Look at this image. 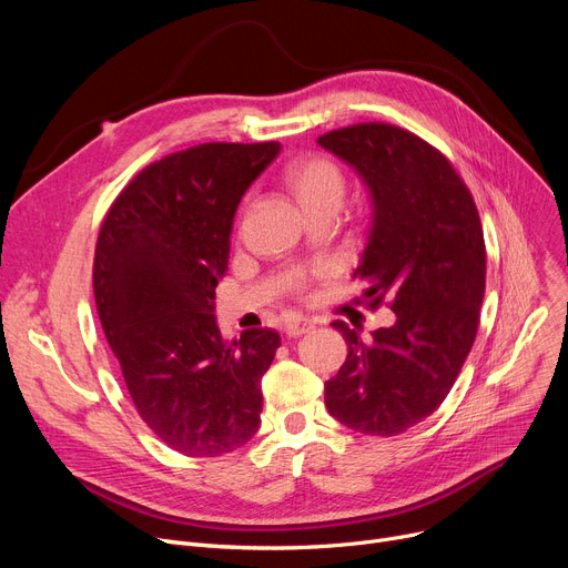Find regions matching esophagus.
Instances as JSON below:
<instances>
[{
    "label": "esophagus",
    "mask_w": 568,
    "mask_h": 568,
    "mask_svg": "<svg viewBox=\"0 0 568 568\" xmlns=\"http://www.w3.org/2000/svg\"><path fill=\"white\" fill-rule=\"evenodd\" d=\"M313 326H315L313 320H308V317H304V315H292V317L285 320V334H287L290 338H300V336L308 334V332L313 329Z\"/></svg>",
    "instance_id": "1"
}]
</instances>
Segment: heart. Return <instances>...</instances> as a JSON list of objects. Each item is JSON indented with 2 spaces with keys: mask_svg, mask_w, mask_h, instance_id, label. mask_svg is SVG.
<instances>
[{
  "mask_svg": "<svg viewBox=\"0 0 568 568\" xmlns=\"http://www.w3.org/2000/svg\"><path fill=\"white\" fill-rule=\"evenodd\" d=\"M283 184L304 212L311 216L320 209H338L345 195L343 170L326 156H300L285 165ZM313 276H324V268H317ZM311 274H296L294 290L304 292Z\"/></svg>",
  "mask_w": 568,
  "mask_h": 568,
  "instance_id": "heart-1",
  "label": "heart"
}]
</instances>
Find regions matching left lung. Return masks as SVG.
<instances>
[{
	"label": "left lung",
	"mask_w": 568,
	"mask_h": 568,
	"mask_svg": "<svg viewBox=\"0 0 568 568\" xmlns=\"http://www.w3.org/2000/svg\"><path fill=\"white\" fill-rule=\"evenodd\" d=\"M317 142L359 172L373 197L354 268L366 283L359 302L396 313L371 338L334 322L347 359L324 384V403L343 426L392 437L442 405L474 345L486 290L481 219L452 161L419 135L368 122Z\"/></svg>",
	"instance_id": "left-lung-1"
}]
</instances>
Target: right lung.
<instances>
[{"mask_svg": "<svg viewBox=\"0 0 568 568\" xmlns=\"http://www.w3.org/2000/svg\"><path fill=\"white\" fill-rule=\"evenodd\" d=\"M278 142H206L138 172L103 219L94 296L142 422L170 449L214 458L260 428V382L281 336L225 341L214 300L239 202Z\"/></svg>", "mask_w": 568, "mask_h": 568, "instance_id": "add662e5", "label": "right lung"}]
</instances>
